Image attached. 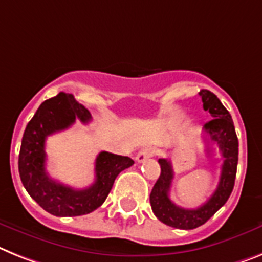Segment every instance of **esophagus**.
Returning <instances> with one entry per match:
<instances>
[{
	"label": "esophagus",
	"mask_w": 262,
	"mask_h": 262,
	"mask_svg": "<svg viewBox=\"0 0 262 262\" xmlns=\"http://www.w3.org/2000/svg\"><path fill=\"white\" fill-rule=\"evenodd\" d=\"M156 150L153 148H144L138 151L137 156H136V161L137 162H144L145 160H148L149 157L155 156Z\"/></svg>",
	"instance_id": "1"
}]
</instances>
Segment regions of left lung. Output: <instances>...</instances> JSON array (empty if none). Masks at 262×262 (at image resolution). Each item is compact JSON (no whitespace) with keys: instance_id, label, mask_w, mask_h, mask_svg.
<instances>
[{"instance_id":"1","label":"left lung","mask_w":262,"mask_h":262,"mask_svg":"<svg viewBox=\"0 0 262 262\" xmlns=\"http://www.w3.org/2000/svg\"><path fill=\"white\" fill-rule=\"evenodd\" d=\"M204 111L209 112L213 120L204 125L202 140L205 144V150L212 151L210 144L219 146L224 158L221 166V176L216 190L204 205L195 209L180 208L169 199V192L172 186L173 172L172 164L166 158H160L158 164L161 166V174L158 177L150 193L151 210L161 223L177 228V229H194L210 219V217L225 205L234 186L237 162H238V140L229 112L221 104L217 96L206 89L200 90Z\"/></svg>"}]
</instances>
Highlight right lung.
<instances>
[{"instance_id": "1", "label": "right lung", "mask_w": 262, "mask_h": 262, "mask_svg": "<svg viewBox=\"0 0 262 262\" xmlns=\"http://www.w3.org/2000/svg\"><path fill=\"white\" fill-rule=\"evenodd\" d=\"M80 120H92L89 111L72 94L58 93L43 101L24 132L18 157L19 177L34 201L53 216H82L100 208L112 190L114 180L135 161L125 156L101 151L96 158V181L85 189H73L54 181L46 173V137L65 130Z\"/></svg>"}]
</instances>
